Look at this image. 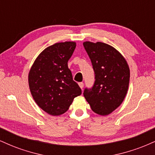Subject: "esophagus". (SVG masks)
<instances>
[{
  "label": "esophagus",
  "instance_id": "1",
  "mask_svg": "<svg viewBox=\"0 0 155 155\" xmlns=\"http://www.w3.org/2000/svg\"><path fill=\"white\" fill-rule=\"evenodd\" d=\"M79 86L80 87V88L82 89L84 87V83L83 82H79Z\"/></svg>",
  "mask_w": 155,
  "mask_h": 155
}]
</instances>
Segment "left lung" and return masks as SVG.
<instances>
[{"label":"left lung","mask_w":155,"mask_h":155,"mask_svg":"<svg viewBox=\"0 0 155 155\" xmlns=\"http://www.w3.org/2000/svg\"><path fill=\"white\" fill-rule=\"evenodd\" d=\"M83 45L91 60L95 79L92 89H85L84 96L92 111L106 116L118 108L127 95L128 64L120 52L107 44L85 41Z\"/></svg>","instance_id":"1"}]
</instances>
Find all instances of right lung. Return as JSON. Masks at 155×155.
I'll list each match as a JSON object with an SVG mask.
<instances>
[{
	"label": "right lung",
	"mask_w": 155,
	"mask_h": 155,
	"mask_svg": "<svg viewBox=\"0 0 155 155\" xmlns=\"http://www.w3.org/2000/svg\"><path fill=\"white\" fill-rule=\"evenodd\" d=\"M76 42L56 43L39 54L28 74L31 95L37 105L52 116L68 111L74 97L81 94L68 67Z\"/></svg>",
	"instance_id": "add662e5"
}]
</instances>
